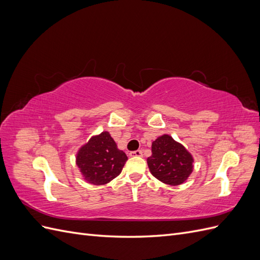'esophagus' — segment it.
<instances>
[{
    "label": "esophagus",
    "instance_id": "obj_1",
    "mask_svg": "<svg viewBox=\"0 0 260 260\" xmlns=\"http://www.w3.org/2000/svg\"><path fill=\"white\" fill-rule=\"evenodd\" d=\"M130 157H141L143 155L142 151H140V149H138V151H135V152H130Z\"/></svg>",
    "mask_w": 260,
    "mask_h": 260
}]
</instances>
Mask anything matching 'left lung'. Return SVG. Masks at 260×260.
<instances>
[{
    "mask_svg": "<svg viewBox=\"0 0 260 260\" xmlns=\"http://www.w3.org/2000/svg\"><path fill=\"white\" fill-rule=\"evenodd\" d=\"M192 154L169 135H162L152 143V155L147 158L151 174L162 183L180 185L193 171Z\"/></svg>",
    "mask_w": 260,
    "mask_h": 260,
    "instance_id": "left-lung-1",
    "label": "left lung"
}]
</instances>
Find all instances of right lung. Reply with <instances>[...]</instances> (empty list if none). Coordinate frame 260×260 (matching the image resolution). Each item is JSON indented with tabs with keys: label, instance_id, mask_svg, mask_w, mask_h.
<instances>
[{
	"label": "right lung",
	"instance_id": "add662e5",
	"mask_svg": "<svg viewBox=\"0 0 260 260\" xmlns=\"http://www.w3.org/2000/svg\"><path fill=\"white\" fill-rule=\"evenodd\" d=\"M127 155L117 147L108 131L93 136L76 155V164L83 179L94 185L111 182L120 175Z\"/></svg>",
	"mask_w": 260,
	"mask_h": 260
}]
</instances>
